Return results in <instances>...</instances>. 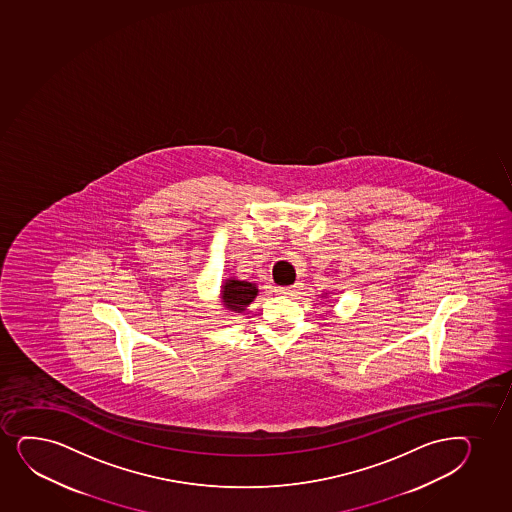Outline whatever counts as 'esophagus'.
Here are the masks:
<instances>
[{
	"label": "esophagus",
	"mask_w": 512,
	"mask_h": 512,
	"mask_svg": "<svg viewBox=\"0 0 512 512\" xmlns=\"http://www.w3.org/2000/svg\"><path fill=\"white\" fill-rule=\"evenodd\" d=\"M299 290V287L297 285H292V287H278L277 292L280 295H294L295 292Z\"/></svg>",
	"instance_id": "obj_1"
}]
</instances>
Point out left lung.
<instances>
[{
	"label": "left lung",
	"instance_id": "8db88e82",
	"mask_svg": "<svg viewBox=\"0 0 512 512\" xmlns=\"http://www.w3.org/2000/svg\"><path fill=\"white\" fill-rule=\"evenodd\" d=\"M321 297H328V295H326V294H323V295H321Z\"/></svg>",
	"mask_w": 512,
	"mask_h": 512
}]
</instances>
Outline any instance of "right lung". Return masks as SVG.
<instances>
[{
	"mask_svg": "<svg viewBox=\"0 0 512 512\" xmlns=\"http://www.w3.org/2000/svg\"><path fill=\"white\" fill-rule=\"evenodd\" d=\"M258 292V285L254 282L239 280L235 277L225 278L220 285V302L225 311L241 314L256 299Z\"/></svg>",
	"mask_w": 512,
	"mask_h": 512,
	"instance_id": "add662e5",
	"label": "right lung"
}]
</instances>
